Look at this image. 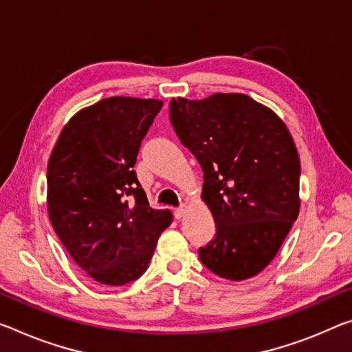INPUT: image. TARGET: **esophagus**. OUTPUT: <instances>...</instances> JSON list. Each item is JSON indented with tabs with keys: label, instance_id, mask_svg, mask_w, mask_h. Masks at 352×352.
Wrapping results in <instances>:
<instances>
[{
	"label": "esophagus",
	"instance_id": "obj_1",
	"mask_svg": "<svg viewBox=\"0 0 352 352\" xmlns=\"http://www.w3.org/2000/svg\"><path fill=\"white\" fill-rule=\"evenodd\" d=\"M186 214V205H180L178 206V208L174 211V216H175V219H182L183 216Z\"/></svg>",
	"mask_w": 352,
	"mask_h": 352
}]
</instances>
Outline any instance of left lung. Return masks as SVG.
Here are the masks:
<instances>
[{
  "mask_svg": "<svg viewBox=\"0 0 352 352\" xmlns=\"http://www.w3.org/2000/svg\"><path fill=\"white\" fill-rule=\"evenodd\" d=\"M170 122L204 170L216 235L199 258L228 280L271 263L299 214L300 163L287 125L246 94L172 98Z\"/></svg>",
  "mask_w": 352,
  "mask_h": 352,
  "instance_id": "1",
  "label": "left lung"
}]
</instances>
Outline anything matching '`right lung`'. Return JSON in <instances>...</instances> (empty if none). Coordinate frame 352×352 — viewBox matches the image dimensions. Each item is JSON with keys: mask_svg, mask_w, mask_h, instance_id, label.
I'll use <instances>...</instances> for the list:
<instances>
[{"mask_svg": "<svg viewBox=\"0 0 352 352\" xmlns=\"http://www.w3.org/2000/svg\"><path fill=\"white\" fill-rule=\"evenodd\" d=\"M163 102L109 97L78 111L56 141L47 206L56 235L98 283L119 287L147 271L169 210L148 206L133 170Z\"/></svg>", "mask_w": 352, "mask_h": 352, "instance_id": "obj_1", "label": "right lung"}]
</instances>
